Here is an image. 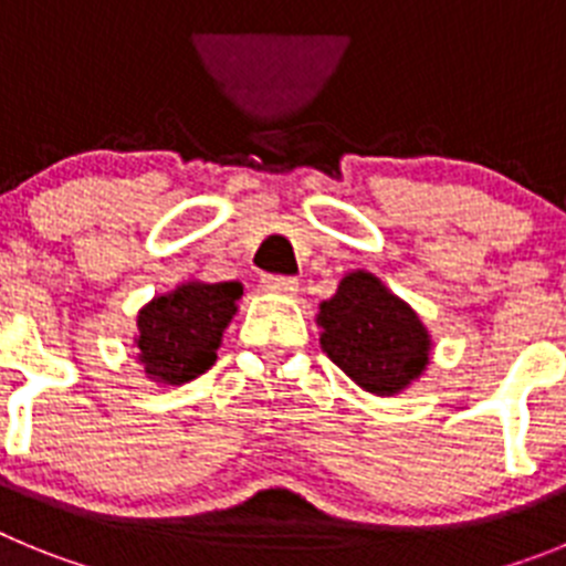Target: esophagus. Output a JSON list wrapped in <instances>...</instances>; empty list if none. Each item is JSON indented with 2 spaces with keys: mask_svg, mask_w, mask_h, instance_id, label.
I'll return each mask as SVG.
<instances>
[{
  "mask_svg": "<svg viewBox=\"0 0 566 566\" xmlns=\"http://www.w3.org/2000/svg\"><path fill=\"white\" fill-rule=\"evenodd\" d=\"M260 286H263V292H269V294H294L297 292V280L274 277V274H269V277L260 280Z\"/></svg>",
  "mask_w": 566,
  "mask_h": 566,
  "instance_id": "esophagus-1",
  "label": "esophagus"
}]
</instances>
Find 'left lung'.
<instances>
[{"label":"left lung","instance_id":"1","mask_svg":"<svg viewBox=\"0 0 566 566\" xmlns=\"http://www.w3.org/2000/svg\"><path fill=\"white\" fill-rule=\"evenodd\" d=\"M317 326L319 348L374 397H397L431 363L433 339L419 314L365 269L345 274L319 303Z\"/></svg>","mask_w":566,"mask_h":566}]
</instances>
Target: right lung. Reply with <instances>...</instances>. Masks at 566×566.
Wrapping results in <instances>:
<instances>
[{"label": "right lung", "instance_id": "obj_1", "mask_svg": "<svg viewBox=\"0 0 566 566\" xmlns=\"http://www.w3.org/2000/svg\"><path fill=\"white\" fill-rule=\"evenodd\" d=\"M243 286L184 280L172 292L155 294L135 317L133 345L144 377L158 388H178L201 377L218 359L223 332L238 314Z\"/></svg>", "mask_w": 566, "mask_h": 566}]
</instances>
